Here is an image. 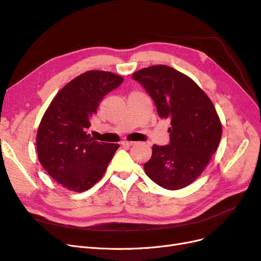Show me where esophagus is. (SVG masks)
<instances>
[{
  "label": "esophagus",
  "mask_w": 261,
  "mask_h": 261,
  "mask_svg": "<svg viewBox=\"0 0 261 261\" xmlns=\"http://www.w3.org/2000/svg\"><path fill=\"white\" fill-rule=\"evenodd\" d=\"M134 143H136V142H132V141H123V142L121 143V144H122L123 146H127V147H130V146H132V145L134 144Z\"/></svg>",
  "instance_id": "34e87169"
}]
</instances>
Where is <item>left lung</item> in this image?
Segmentation results:
<instances>
[{"instance_id":"left-lung-1","label":"left lung","mask_w":261,"mask_h":261,"mask_svg":"<svg viewBox=\"0 0 261 261\" xmlns=\"http://www.w3.org/2000/svg\"><path fill=\"white\" fill-rule=\"evenodd\" d=\"M155 102L158 116L170 119V143L153 145L144 164L148 178L167 190L194 182L216 152L222 125L210 98L187 74L156 65L132 74Z\"/></svg>"}]
</instances>
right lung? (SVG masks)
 Here are the masks:
<instances>
[{"label": "right lung", "instance_id": "1", "mask_svg": "<svg viewBox=\"0 0 261 261\" xmlns=\"http://www.w3.org/2000/svg\"><path fill=\"white\" fill-rule=\"evenodd\" d=\"M123 78L90 70L58 92L42 117L37 133L39 162L66 189L85 192L102 178L119 144L97 142L87 130L102 98Z\"/></svg>", "mask_w": 261, "mask_h": 261}]
</instances>
